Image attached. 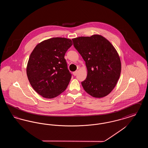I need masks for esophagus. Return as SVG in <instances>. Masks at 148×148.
Listing matches in <instances>:
<instances>
[{
	"label": "esophagus",
	"instance_id": "obj_1",
	"mask_svg": "<svg viewBox=\"0 0 148 148\" xmlns=\"http://www.w3.org/2000/svg\"><path fill=\"white\" fill-rule=\"evenodd\" d=\"M77 72H78V71H74L73 74V75H74V76H76V75H77Z\"/></svg>",
	"mask_w": 148,
	"mask_h": 148
}]
</instances>
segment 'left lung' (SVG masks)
Returning a JSON list of instances; mask_svg holds the SVG:
<instances>
[{"label": "left lung", "mask_w": 148, "mask_h": 148, "mask_svg": "<svg viewBox=\"0 0 148 148\" xmlns=\"http://www.w3.org/2000/svg\"><path fill=\"white\" fill-rule=\"evenodd\" d=\"M72 40L87 68V77L82 82L85 91L97 98L108 95L116 86L121 73V61L116 50L98 34L80 36Z\"/></svg>", "instance_id": "left-lung-1"}]
</instances>
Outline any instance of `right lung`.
<instances>
[{
	"label": "right lung",
	"instance_id": "right-lung-1",
	"mask_svg": "<svg viewBox=\"0 0 148 148\" xmlns=\"http://www.w3.org/2000/svg\"><path fill=\"white\" fill-rule=\"evenodd\" d=\"M72 45L69 39L53 38L38 44L30 54L27 77L34 90L43 98H56L66 89L71 75L64 56Z\"/></svg>",
	"mask_w": 148,
	"mask_h": 148
}]
</instances>
